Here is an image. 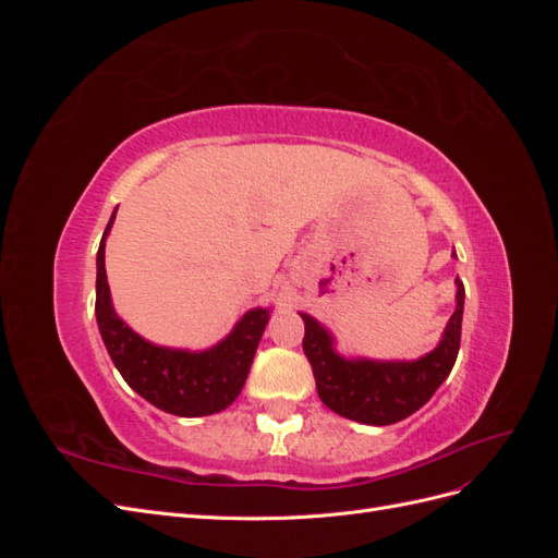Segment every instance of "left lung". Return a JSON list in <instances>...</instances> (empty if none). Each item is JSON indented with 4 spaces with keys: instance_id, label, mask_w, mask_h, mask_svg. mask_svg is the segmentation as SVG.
Wrapping results in <instances>:
<instances>
[{
    "instance_id": "1",
    "label": "left lung",
    "mask_w": 558,
    "mask_h": 558,
    "mask_svg": "<svg viewBox=\"0 0 558 558\" xmlns=\"http://www.w3.org/2000/svg\"><path fill=\"white\" fill-rule=\"evenodd\" d=\"M463 281L456 277V310L442 340L416 361H367L344 359L335 351L332 335L310 314L302 349L312 363L318 398L326 408L367 426H391L424 408L449 377L461 347Z\"/></svg>"
}]
</instances>
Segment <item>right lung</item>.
<instances>
[{
  "mask_svg": "<svg viewBox=\"0 0 558 558\" xmlns=\"http://www.w3.org/2000/svg\"><path fill=\"white\" fill-rule=\"evenodd\" d=\"M116 211L102 234L97 251L95 316L99 335L118 373L130 388L158 410L177 416H207L226 410L240 396L256 356V349L269 310L246 312L226 340L205 351L170 349L146 342L113 312L105 269V242L113 226Z\"/></svg>",
  "mask_w": 558,
  "mask_h": 558,
  "instance_id": "obj_1",
  "label": "right lung"
}]
</instances>
